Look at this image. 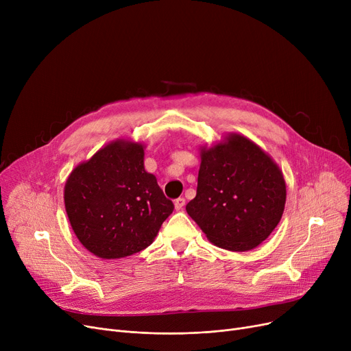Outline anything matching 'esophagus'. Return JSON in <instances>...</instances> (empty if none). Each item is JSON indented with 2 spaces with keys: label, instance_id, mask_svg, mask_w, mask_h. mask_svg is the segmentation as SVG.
<instances>
[{
  "label": "esophagus",
  "instance_id": "obj_1",
  "mask_svg": "<svg viewBox=\"0 0 351 351\" xmlns=\"http://www.w3.org/2000/svg\"><path fill=\"white\" fill-rule=\"evenodd\" d=\"M185 197H178V199H175V202H173V204H175V209L176 210H182L183 209V206H185Z\"/></svg>",
  "mask_w": 351,
  "mask_h": 351
}]
</instances>
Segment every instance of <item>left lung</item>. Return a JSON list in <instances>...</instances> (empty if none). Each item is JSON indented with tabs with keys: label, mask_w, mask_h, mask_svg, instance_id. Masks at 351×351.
<instances>
[{
	"label": "left lung",
	"mask_w": 351,
	"mask_h": 351,
	"mask_svg": "<svg viewBox=\"0 0 351 351\" xmlns=\"http://www.w3.org/2000/svg\"><path fill=\"white\" fill-rule=\"evenodd\" d=\"M286 204L283 175L269 155L241 135L202 151L188 215L219 247L246 252L266 241Z\"/></svg>",
	"instance_id": "8db88e82"
}]
</instances>
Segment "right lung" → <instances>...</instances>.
I'll list each match as a JSON object with an SVG mask.
<instances>
[{
  "instance_id": "add662e5",
  "label": "right lung",
  "mask_w": 351,
  "mask_h": 351,
  "mask_svg": "<svg viewBox=\"0 0 351 351\" xmlns=\"http://www.w3.org/2000/svg\"><path fill=\"white\" fill-rule=\"evenodd\" d=\"M64 200L80 242L102 259L149 246L175 208L145 171L142 145L126 141L109 143L78 165L66 180Z\"/></svg>"
}]
</instances>
